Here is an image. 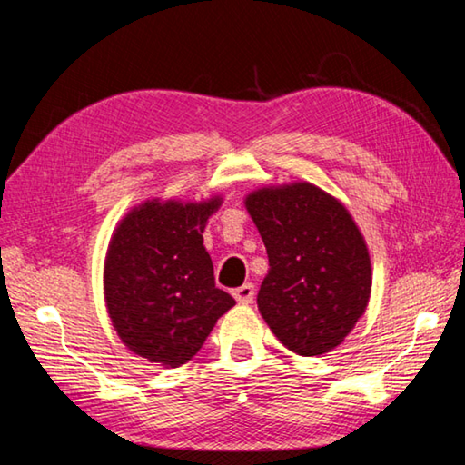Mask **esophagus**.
Wrapping results in <instances>:
<instances>
[{
  "mask_svg": "<svg viewBox=\"0 0 465 465\" xmlns=\"http://www.w3.org/2000/svg\"><path fill=\"white\" fill-rule=\"evenodd\" d=\"M254 295H256V289L252 282H246V285L233 289V297L238 303H252L254 302Z\"/></svg>",
  "mask_w": 465,
  "mask_h": 465,
  "instance_id": "34e87169",
  "label": "esophagus"
}]
</instances>
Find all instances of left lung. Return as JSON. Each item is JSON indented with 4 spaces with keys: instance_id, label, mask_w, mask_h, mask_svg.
Listing matches in <instances>:
<instances>
[{
    "instance_id": "1",
    "label": "left lung",
    "mask_w": 465,
    "mask_h": 465,
    "mask_svg": "<svg viewBox=\"0 0 465 465\" xmlns=\"http://www.w3.org/2000/svg\"><path fill=\"white\" fill-rule=\"evenodd\" d=\"M243 204L269 254L261 316L297 355L334 351L371 297V258L355 219L336 196L305 180L256 188Z\"/></svg>"
}]
</instances>
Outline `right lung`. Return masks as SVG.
Masks as SVG:
<instances>
[{
    "label": "right lung",
    "instance_id": "1",
    "mask_svg": "<svg viewBox=\"0 0 465 465\" xmlns=\"http://www.w3.org/2000/svg\"><path fill=\"white\" fill-rule=\"evenodd\" d=\"M222 203V194L204 201L147 199L110 235L108 318L123 344L149 363L166 369L188 363L235 305L215 287L213 262L203 246L204 225Z\"/></svg>",
    "mask_w": 465,
    "mask_h": 465
}]
</instances>
